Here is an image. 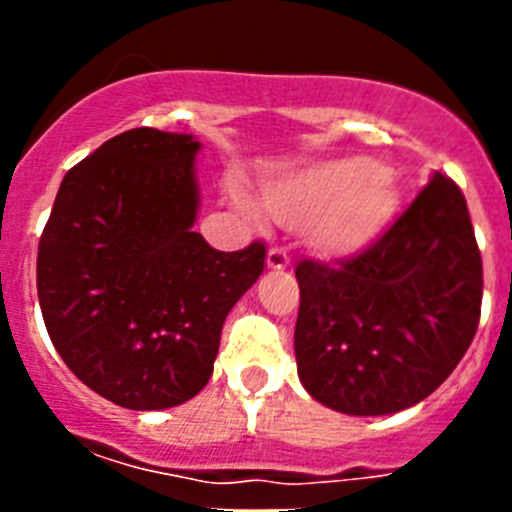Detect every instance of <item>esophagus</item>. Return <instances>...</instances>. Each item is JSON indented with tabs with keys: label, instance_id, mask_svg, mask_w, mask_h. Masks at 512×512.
I'll return each mask as SVG.
<instances>
[{
	"label": "esophagus",
	"instance_id": "obj_1",
	"mask_svg": "<svg viewBox=\"0 0 512 512\" xmlns=\"http://www.w3.org/2000/svg\"><path fill=\"white\" fill-rule=\"evenodd\" d=\"M266 264H269V269H287L289 266L287 251L279 246L269 248V253H266Z\"/></svg>",
	"mask_w": 512,
	"mask_h": 512
}]
</instances>
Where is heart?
I'll return each instance as SVG.
<instances>
[{"label":"heart","mask_w":512,"mask_h":512,"mask_svg":"<svg viewBox=\"0 0 512 512\" xmlns=\"http://www.w3.org/2000/svg\"><path fill=\"white\" fill-rule=\"evenodd\" d=\"M243 210L256 207L238 194ZM266 210L284 225H302L323 256H351L382 233L400 205L395 176L364 156L330 158L264 184Z\"/></svg>","instance_id":"1"}]
</instances>
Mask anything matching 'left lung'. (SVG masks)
Listing matches in <instances>:
<instances>
[{"instance_id":"obj_1","label":"left lung","mask_w":512,"mask_h":512,"mask_svg":"<svg viewBox=\"0 0 512 512\" xmlns=\"http://www.w3.org/2000/svg\"><path fill=\"white\" fill-rule=\"evenodd\" d=\"M295 277L297 374L338 413L413 408L477 333L482 256L464 194L438 171L372 246L336 264L300 261Z\"/></svg>"}]
</instances>
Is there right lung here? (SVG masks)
<instances>
[{"instance_id": "right-lung-1", "label": "right lung", "mask_w": 512, "mask_h": 512, "mask_svg": "<svg viewBox=\"0 0 512 512\" xmlns=\"http://www.w3.org/2000/svg\"><path fill=\"white\" fill-rule=\"evenodd\" d=\"M200 140L115 135L63 176L38 246L53 346L89 390L128 410L192 400L212 377L228 312L264 271L266 246L215 251L192 225Z\"/></svg>"}]
</instances>
